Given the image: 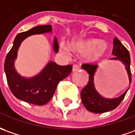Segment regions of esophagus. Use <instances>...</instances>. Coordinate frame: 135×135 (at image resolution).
<instances>
[{
  "label": "esophagus",
  "mask_w": 135,
  "mask_h": 135,
  "mask_svg": "<svg viewBox=\"0 0 135 135\" xmlns=\"http://www.w3.org/2000/svg\"><path fill=\"white\" fill-rule=\"evenodd\" d=\"M80 69V67L78 65H73L72 66V71H77Z\"/></svg>",
  "instance_id": "34e87169"
}]
</instances>
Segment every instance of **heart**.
<instances>
[{
	"label": "heart",
	"instance_id": "heart-1",
	"mask_svg": "<svg viewBox=\"0 0 135 135\" xmlns=\"http://www.w3.org/2000/svg\"><path fill=\"white\" fill-rule=\"evenodd\" d=\"M70 49L66 45L62 44L60 46L61 52L67 55L70 49L72 52L83 54V60L89 64H98L106 57L109 50L107 43L100 39L94 37H85L74 40L69 44Z\"/></svg>",
	"mask_w": 135,
	"mask_h": 135
}]
</instances>
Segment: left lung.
<instances>
[{
  "label": "left lung",
  "instance_id": "1",
  "mask_svg": "<svg viewBox=\"0 0 135 135\" xmlns=\"http://www.w3.org/2000/svg\"><path fill=\"white\" fill-rule=\"evenodd\" d=\"M113 43L114 47L112 50V55L114 57L111 58L110 60H119L124 65L126 70L127 71V75L129 76V83H131V80H132V73L130 69L131 59H130L129 51L122 44L121 42L117 37H114ZM82 68L84 70H86L89 75V82L86 86L82 89L80 93L82 103L86 107V109L88 111L94 113H103L109 111H112L115 108H117L123 100L129 89L123 94H122L118 98H104L101 94H99V92L96 90L94 86V75L98 68V66L83 64L82 65Z\"/></svg>",
  "mask_w": 135,
  "mask_h": 135
}]
</instances>
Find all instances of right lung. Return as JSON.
Masks as SVG:
<instances>
[{"label": "right lung", "mask_w": 135, "mask_h": 135, "mask_svg": "<svg viewBox=\"0 0 135 135\" xmlns=\"http://www.w3.org/2000/svg\"><path fill=\"white\" fill-rule=\"evenodd\" d=\"M52 32L51 25L37 26L15 37L13 46L7 54L4 63V71L9 89L15 98L34 105L42 106L52 98L60 80L71 73L72 66H59L54 61H49L37 75L31 78L21 75L15 69V60L21 43L26 37ZM58 43L56 37L53 40V49L58 52Z\"/></svg>", "instance_id": "obj_1"}]
</instances>
